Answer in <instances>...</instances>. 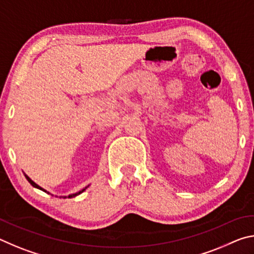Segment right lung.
<instances>
[{
	"instance_id": "1",
	"label": "right lung",
	"mask_w": 254,
	"mask_h": 254,
	"mask_svg": "<svg viewBox=\"0 0 254 254\" xmlns=\"http://www.w3.org/2000/svg\"><path fill=\"white\" fill-rule=\"evenodd\" d=\"M25 178H27V179H28V182H29L30 184H31L33 187H36V188H38V189H41V190H44V191H46V190H45V189H42V188H41L40 186H38V185H37L36 183H33V182H32V180H31V179H30V178L28 177V176H27V175H25ZM87 187H88V186H87ZM87 187H85V188L83 189V190H80V191H78V192H76V194H72V195H69V196H68V197H69V198H71V197H75V196H77V195H79V194H80V192H83V191L85 190V189H86V188H87ZM65 198H66V197H65Z\"/></svg>"
}]
</instances>
